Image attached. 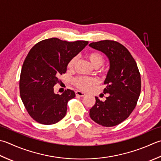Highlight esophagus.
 <instances>
[{
  "mask_svg": "<svg viewBox=\"0 0 161 161\" xmlns=\"http://www.w3.org/2000/svg\"><path fill=\"white\" fill-rule=\"evenodd\" d=\"M75 93H76V96H80V97H84V96H86V93L81 92V91H76V92H75Z\"/></svg>",
  "mask_w": 161,
  "mask_h": 161,
  "instance_id": "34e87169",
  "label": "esophagus"
}]
</instances>
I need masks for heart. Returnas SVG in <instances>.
<instances>
[{
	"label": "heart",
	"mask_w": 161,
	"mask_h": 161,
	"mask_svg": "<svg viewBox=\"0 0 161 161\" xmlns=\"http://www.w3.org/2000/svg\"><path fill=\"white\" fill-rule=\"evenodd\" d=\"M87 57L89 59L91 64L95 68H99L100 66H101L104 64V62L105 61V56H104L103 53L100 52H91L88 53ZM76 61V57L72 58L68 61L67 68L69 70H73ZM72 83H73L74 86L77 87L78 89L82 91H87L88 90H89L91 86L96 84L97 81L96 79L92 77L80 76L75 78L73 81H72Z\"/></svg>",
	"instance_id": "1"
}]
</instances>
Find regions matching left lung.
Returning <instances> with one entry per match:
<instances>
[{"mask_svg": "<svg viewBox=\"0 0 161 161\" xmlns=\"http://www.w3.org/2000/svg\"><path fill=\"white\" fill-rule=\"evenodd\" d=\"M89 46L105 53L110 62L103 90L108 97L104 102L95 97L90 117L103 126H115L125 120L136 107L141 92L139 69L130 52L116 41L101 40Z\"/></svg>", "mask_w": 161, "mask_h": 161, "instance_id": "8db88e82", "label": "left lung"}]
</instances>
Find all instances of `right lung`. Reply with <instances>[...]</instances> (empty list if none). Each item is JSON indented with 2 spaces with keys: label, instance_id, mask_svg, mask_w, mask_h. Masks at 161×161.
I'll return each instance as SVG.
<instances>
[{
  "label": "right lung",
  "instance_id": "1",
  "mask_svg": "<svg viewBox=\"0 0 161 161\" xmlns=\"http://www.w3.org/2000/svg\"><path fill=\"white\" fill-rule=\"evenodd\" d=\"M88 43L52 37L37 42L28 52L20 75V96L28 114L37 123L54 124L65 116L68 103L75 93L67 89L61 95L55 94L53 86L59 83V75L65 73L68 61Z\"/></svg>",
  "mask_w": 161,
  "mask_h": 161
}]
</instances>
